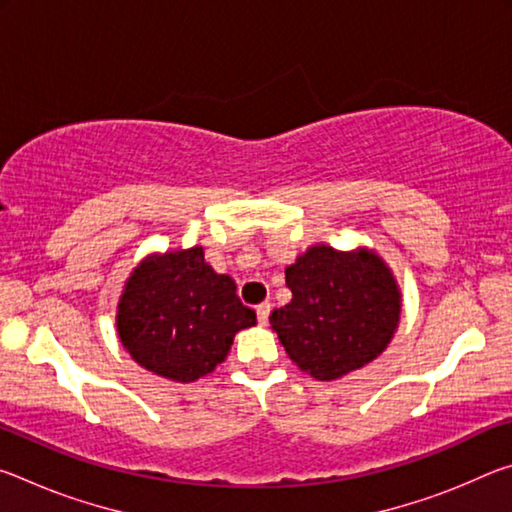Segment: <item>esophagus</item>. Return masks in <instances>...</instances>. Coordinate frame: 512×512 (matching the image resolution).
I'll return each mask as SVG.
<instances>
[{"instance_id":"1","label":"esophagus","mask_w":512,"mask_h":512,"mask_svg":"<svg viewBox=\"0 0 512 512\" xmlns=\"http://www.w3.org/2000/svg\"><path fill=\"white\" fill-rule=\"evenodd\" d=\"M268 314H271V305H268V302H262V305L257 307V320H259V325H266V323H268Z\"/></svg>"}]
</instances>
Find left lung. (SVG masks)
<instances>
[{
    "instance_id": "8db88e82",
    "label": "left lung",
    "mask_w": 512,
    "mask_h": 512,
    "mask_svg": "<svg viewBox=\"0 0 512 512\" xmlns=\"http://www.w3.org/2000/svg\"><path fill=\"white\" fill-rule=\"evenodd\" d=\"M284 273L293 298L268 320L302 372L336 381L388 348L400 325L402 291L375 250L314 244Z\"/></svg>"
}]
</instances>
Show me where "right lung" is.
I'll return each instance as SVG.
<instances>
[{
  "mask_svg": "<svg viewBox=\"0 0 512 512\" xmlns=\"http://www.w3.org/2000/svg\"><path fill=\"white\" fill-rule=\"evenodd\" d=\"M255 323L235 280L214 273L203 246L146 255L117 302L124 350L153 375L183 384L223 363L235 334Z\"/></svg>",
  "mask_w": 512,
  "mask_h": 512,
  "instance_id": "right-lung-1",
  "label": "right lung"
}]
</instances>
